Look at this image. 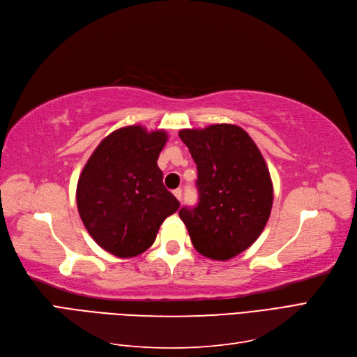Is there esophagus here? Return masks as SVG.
<instances>
[{
    "label": "esophagus",
    "mask_w": 357,
    "mask_h": 357,
    "mask_svg": "<svg viewBox=\"0 0 357 357\" xmlns=\"http://www.w3.org/2000/svg\"><path fill=\"white\" fill-rule=\"evenodd\" d=\"M174 195H175V197H176V199H178L179 202H181V200H182V190H181V188L175 190V191H174Z\"/></svg>",
    "instance_id": "obj_1"
}]
</instances>
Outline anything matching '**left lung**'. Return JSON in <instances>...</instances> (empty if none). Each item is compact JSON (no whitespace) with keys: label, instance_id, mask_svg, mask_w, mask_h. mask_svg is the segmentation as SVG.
Returning a JSON list of instances; mask_svg holds the SVG:
<instances>
[{"label":"left lung","instance_id":"1","mask_svg":"<svg viewBox=\"0 0 357 357\" xmlns=\"http://www.w3.org/2000/svg\"><path fill=\"white\" fill-rule=\"evenodd\" d=\"M179 138L199 174V203L182 207L179 218L197 252L229 260L259 238L271 216L273 187L265 158L236 125L182 129Z\"/></svg>","mask_w":357,"mask_h":357}]
</instances>
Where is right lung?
Returning <instances> with one entry per match:
<instances>
[{
  "instance_id": "add662e5",
  "label": "right lung",
  "mask_w": 357,
  "mask_h": 357,
  "mask_svg": "<svg viewBox=\"0 0 357 357\" xmlns=\"http://www.w3.org/2000/svg\"><path fill=\"white\" fill-rule=\"evenodd\" d=\"M165 130L125 126L105 137L77 181V212L94 241L113 256L135 257L154 243L163 220L179 208L163 185L157 158Z\"/></svg>"
}]
</instances>
